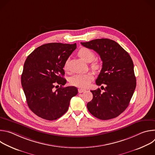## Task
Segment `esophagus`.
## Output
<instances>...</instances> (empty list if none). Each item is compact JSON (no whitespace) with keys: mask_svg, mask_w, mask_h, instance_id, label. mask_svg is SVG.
Listing matches in <instances>:
<instances>
[{"mask_svg":"<svg viewBox=\"0 0 155 155\" xmlns=\"http://www.w3.org/2000/svg\"><path fill=\"white\" fill-rule=\"evenodd\" d=\"M78 90V93H82L83 92H84L86 90H84V89H82V88H79V89Z\"/></svg>","mask_w":155,"mask_h":155,"instance_id":"esophagus-1","label":"esophagus"}]
</instances>
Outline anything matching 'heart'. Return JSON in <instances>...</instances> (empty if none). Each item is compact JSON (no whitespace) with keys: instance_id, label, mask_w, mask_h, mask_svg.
Wrapping results in <instances>:
<instances>
[{"instance_id":"heart-1","label":"heart","mask_w":155,"mask_h":155,"mask_svg":"<svg viewBox=\"0 0 155 155\" xmlns=\"http://www.w3.org/2000/svg\"><path fill=\"white\" fill-rule=\"evenodd\" d=\"M78 54L83 60L87 62H92L96 57V54L93 51L85 47L81 48L78 51ZM64 66L65 69L67 68V62H65ZM91 66L94 71H98L102 67V64L100 61L96 60L93 61ZM93 78V77L90 73L78 74L71 77L69 81L72 85L79 87H86L90 84Z\"/></svg>"}]
</instances>
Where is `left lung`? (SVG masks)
Returning a JSON list of instances; mask_svg holds the SVG:
<instances>
[{
  "instance_id": "8db88e82",
  "label": "left lung",
  "mask_w": 155,
  "mask_h": 155,
  "mask_svg": "<svg viewBox=\"0 0 155 155\" xmlns=\"http://www.w3.org/2000/svg\"><path fill=\"white\" fill-rule=\"evenodd\" d=\"M81 44L97 52L102 61L96 83L104 91L102 93L100 88L91 91L93 97L87 104L88 111L102 120L116 118L128 107L136 89L133 62L128 53L114 40L99 38Z\"/></svg>"
}]
</instances>
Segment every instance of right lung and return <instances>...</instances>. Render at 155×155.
I'll list each match as a JSON object with an SVG mask.
<instances>
[{
	"label": "right lung",
	"mask_w": 155,
	"mask_h": 155,
	"mask_svg": "<svg viewBox=\"0 0 155 155\" xmlns=\"http://www.w3.org/2000/svg\"><path fill=\"white\" fill-rule=\"evenodd\" d=\"M76 48V43H47L26 59L21 84L29 108L38 117L50 121L60 118L68 110L71 98L77 94L75 86L53 90L55 84L61 86L66 83L63 68Z\"/></svg>",
	"instance_id": "add662e5"
}]
</instances>
